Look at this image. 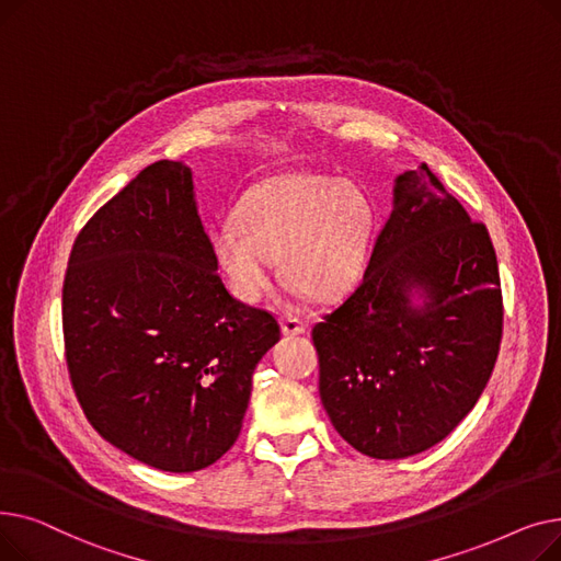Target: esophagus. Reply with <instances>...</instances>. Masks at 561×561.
<instances>
[{
  "instance_id": "obj_1",
  "label": "esophagus",
  "mask_w": 561,
  "mask_h": 561,
  "mask_svg": "<svg viewBox=\"0 0 561 561\" xmlns=\"http://www.w3.org/2000/svg\"><path fill=\"white\" fill-rule=\"evenodd\" d=\"M279 322H282V332L286 336H298V334H305V330H307L305 320H300L296 316H282Z\"/></svg>"
}]
</instances>
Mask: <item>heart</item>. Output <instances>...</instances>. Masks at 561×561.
<instances>
[{"mask_svg": "<svg viewBox=\"0 0 561 561\" xmlns=\"http://www.w3.org/2000/svg\"><path fill=\"white\" fill-rule=\"evenodd\" d=\"M236 220L209 231L211 256L231 293L259 302L282 275L307 298L336 300L355 286L373 248L377 211L355 180L320 172H279L254 184Z\"/></svg>", "mask_w": 561, "mask_h": 561, "instance_id": "heart-1", "label": "heart"}]
</instances>
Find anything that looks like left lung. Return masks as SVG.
<instances>
[{"label": "left lung", "instance_id": "left-lung-1", "mask_svg": "<svg viewBox=\"0 0 561 561\" xmlns=\"http://www.w3.org/2000/svg\"><path fill=\"white\" fill-rule=\"evenodd\" d=\"M311 339L322 407L362 455H419L476 407L503 339L497 259L425 163L396 176L362 284Z\"/></svg>", "mask_w": 561, "mask_h": 561}]
</instances>
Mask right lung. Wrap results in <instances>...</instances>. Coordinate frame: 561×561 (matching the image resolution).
Listing matches in <instances>:
<instances>
[{
    "label": "right lung",
    "mask_w": 561,
    "mask_h": 561,
    "mask_svg": "<svg viewBox=\"0 0 561 561\" xmlns=\"http://www.w3.org/2000/svg\"><path fill=\"white\" fill-rule=\"evenodd\" d=\"M197 216L193 172L157 161L79 231L64 282L66 359L102 438L168 473L239 438L273 313L229 296Z\"/></svg>",
    "instance_id": "add662e5"
}]
</instances>
